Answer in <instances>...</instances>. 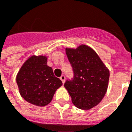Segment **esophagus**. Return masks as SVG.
Returning a JSON list of instances; mask_svg holds the SVG:
<instances>
[{"instance_id":"1","label":"esophagus","mask_w":132,"mask_h":132,"mask_svg":"<svg viewBox=\"0 0 132 132\" xmlns=\"http://www.w3.org/2000/svg\"><path fill=\"white\" fill-rule=\"evenodd\" d=\"M60 79L62 80V82H63V84H64V82H65V79H66V77L64 76V75H62L61 77H60Z\"/></svg>"}]
</instances>
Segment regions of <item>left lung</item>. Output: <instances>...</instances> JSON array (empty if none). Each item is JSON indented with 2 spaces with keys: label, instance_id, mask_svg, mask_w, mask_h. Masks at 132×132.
<instances>
[{
  "label": "left lung",
  "instance_id": "1",
  "mask_svg": "<svg viewBox=\"0 0 132 132\" xmlns=\"http://www.w3.org/2000/svg\"><path fill=\"white\" fill-rule=\"evenodd\" d=\"M66 53L73 68V77L66 80L64 87L76 107L85 110L93 108L99 104L106 92L108 68L97 53L86 45L76 49L66 48Z\"/></svg>",
  "mask_w": 132,
  "mask_h": 132
}]
</instances>
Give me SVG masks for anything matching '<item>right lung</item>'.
Wrapping results in <instances>:
<instances>
[{"label":"right lung","instance_id":"right-lung-1","mask_svg":"<svg viewBox=\"0 0 132 132\" xmlns=\"http://www.w3.org/2000/svg\"><path fill=\"white\" fill-rule=\"evenodd\" d=\"M19 92L24 100L37 106H44L53 99L62 82L54 75L47 65L46 56L30 57L21 66L16 76Z\"/></svg>","mask_w":132,"mask_h":132}]
</instances>
